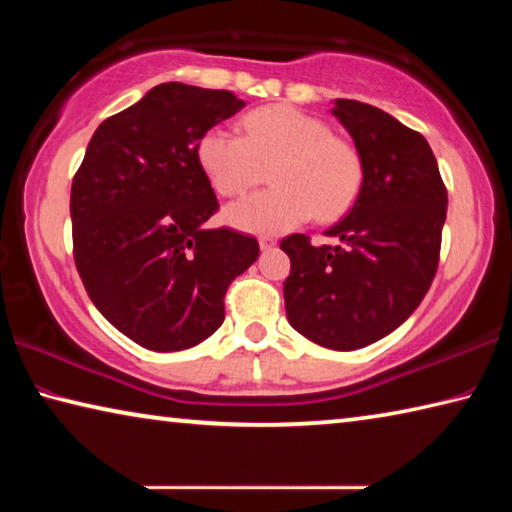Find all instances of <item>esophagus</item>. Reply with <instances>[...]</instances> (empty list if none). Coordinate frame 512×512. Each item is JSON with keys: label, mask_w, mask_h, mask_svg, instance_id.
I'll return each instance as SVG.
<instances>
[{"label": "esophagus", "mask_w": 512, "mask_h": 512, "mask_svg": "<svg viewBox=\"0 0 512 512\" xmlns=\"http://www.w3.org/2000/svg\"><path fill=\"white\" fill-rule=\"evenodd\" d=\"M277 246V239L271 235H262L259 237V248L262 250H273Z\"/></svg>", "instance_id": "esophagus-1"}]
</instances>
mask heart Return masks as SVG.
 <instances>
[{
  "instance_id": "heart-1",
  "label": "heart",
  "mask_w": 512,
  "mask_h": 512,
  "mask_svg": "<svg viewBox=\"0 0 512 512\" xmlns=\"http://www.w3.org/2000/svg\"><path fill=\"white\" fill-rule=\"evenodd\" d=\"M244 137L214 126L198 142V162L221 196H241L271 173V189L225 207L230 225L282 235L316 219H339L363 185L361 155L325 121L291 106L257 108L241 119Z\"/></svg>"
}]
</instances>
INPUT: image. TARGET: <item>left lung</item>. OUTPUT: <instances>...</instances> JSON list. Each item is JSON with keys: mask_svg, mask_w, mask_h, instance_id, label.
<instances>
[{"mask_svg": "<svg viewBox=\"0 0 512 512\" xmlns=\"http://www.w3.org/2000/svg\"><path fill=\"white\" fill-rule=\"evenodd\" d=\"M332 115L361 155L352 210L325 235L341 246L282 239L291 259L284 307L291 327L329 350H359L409 318L433 282L447 189L429 142L388 112L336 99Z\"/></svg>", "mask_w": 512, "mask_h": 512, "instance_id": "obj_1", "label": "left lung"}]
</instances>
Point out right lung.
Here are the masks:
<instances>
[{"label":"right lung","instance_id":"add662e5","mask_svg":"<svg viewBox=\"0 0 512 512\" xmlns=\"http://www.w3.org/2000/svg\"><path fill=\"white\" fill-rule=\"evenodd\" d=\"M246 103L228 90L155 85L94 131L72 180L74 262L108 323L153 352L194 348L221 327L255 237L205 230L219 210L198 162L205 131Z\"/></svg>","mask_w":512,"mask_h":512}]
</instances>
